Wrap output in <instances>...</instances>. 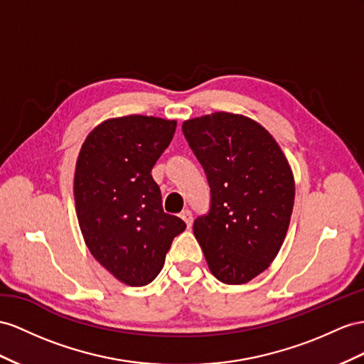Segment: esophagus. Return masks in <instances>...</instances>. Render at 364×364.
Returning a JSON list of instances; mask_svg holds the SVG:
<instances>
[{
    "label": "esophagus",
    "instance_id": "34e87169",
    "mask_svg": "<svg viewBox=\"0 0 364 364\" xmlns=\"http://www.w3.org/2000/svg\"><path fill=\"white\" fill-rule=\"evenodd\" d=\"M183 220H184V223L186 225H188V228H191L192 226V221H193V215H192V212L189 210V209H186V210H183L181 212V215H180Z\"/></svg>",
    "mask_w": 364,
    "mask_h": 364
}]
</instances>
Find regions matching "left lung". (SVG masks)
Here are the masks:
<instances>
[{
	"instance_id": "1",
	"label": "left lung",
	"mask_w": 364,
	"mask_h": 364,
	"mask_svg": "<svg viewBox=\"0 0 364 364\" xmlns=\"http://www.w3.org/2000/svg\"><path fill=\"white\" fill-rule=\"evenodd\" d=\"M183 134L210 188L195 238L221 283L243 284L269 267L291 221L295 184L282 149L243 115L215 112L184 121Z\"/></svg>"
}]
</instances>
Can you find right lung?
I'll list each match as a JSON object with an SVG mask.
<instances>
[{"mask_svg":"<svg viewBox=\"0 0 364 364\" xmlns=\"http://www.w3.org/2000/svg\"><path fill=\"white\" fill-rule=\"evenodd\" d=\"M176 121L130 115L107 119L82 144L73 181L80 228L97 262L129 286L154 282L186 223L163 210L152 167Z\"/></svg>","mask_w":364,"mask_h":364,"instance_id":"1","label":"right lung"}]
</instances>
